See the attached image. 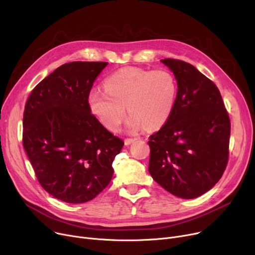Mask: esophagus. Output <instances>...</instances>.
Listing matches in <instances>:
<instances>
[{"mask_svg":"<svg viewBox=\"0 0 255 255\" xmlns=\"http://www.w3.org/2000/svg\"><path fill=\"white\" fill-rule=\"evenodd\" d=\"M136 139L135 138H126L125 139V145H129L131 144L132 142H134Z\"/></svg>","mask_w":255,"mask_h":255,"instance_id":"34e87169","label":"esophagus"}]
</instances>
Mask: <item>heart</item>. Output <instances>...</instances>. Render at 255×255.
<instances>
[{"instance_id":"1","label":"heart","mask_w":255,"mask_h":255,"mask_svg":"<svg viewBox=\"0 0 255 255\" xmlns=\"http://www.w3.org/2000/svg\"><path fill=\"white\" fill-rule=\"evenodd\" d=\"M105 90L93 89L88 95L91 112L111 131L118 130L125 107L130 114L126 120L129 132L143 126L154 129L170 117L177 97V80L167 70H145L126 67L110 75Z\"/></svg>"}]
</instances>
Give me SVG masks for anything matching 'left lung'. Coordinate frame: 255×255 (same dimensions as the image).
Segmentation results:
<instances>
[{"mask_svg": "<svg viewBox=\"0 0 255 255\" xmlns=\"http://www.w3.org/2000/svg\"><path fill=\"white\" fill-rule=\"evenodd\" d=\"M161 62L175 75V106L163 127L150 136L149 172L175 196L203 195L220 180L229 159L231 122L218 88L194 66Z\"/></svg>", "mask_w": 255, "mask_h": 255, "instance_id": "left-lung-1", "label": "left lung"}]
</instances>
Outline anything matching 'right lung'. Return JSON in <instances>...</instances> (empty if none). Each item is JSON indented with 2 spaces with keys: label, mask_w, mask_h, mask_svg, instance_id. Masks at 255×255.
Listing matches in <instances>:
<instances>
[{
  "label": "right lung",
  "mask_w": 255,
  "mask_h": 255,
  "mask_svg": "<svg viewBox=\"0 0 255 255\" xmlns=\"http://www.w3.org/2000/svg\"><path fill=\"white\" fill-rule=\"evenodd\" d=\"M106 62L66 63L31 92L23 113L22 143L36 177L50 195L83 204L110 184L124 141L92 112L88 95Z\"/></svg>",
  "instance_id": "right-lung-1"
}]
</instances>
